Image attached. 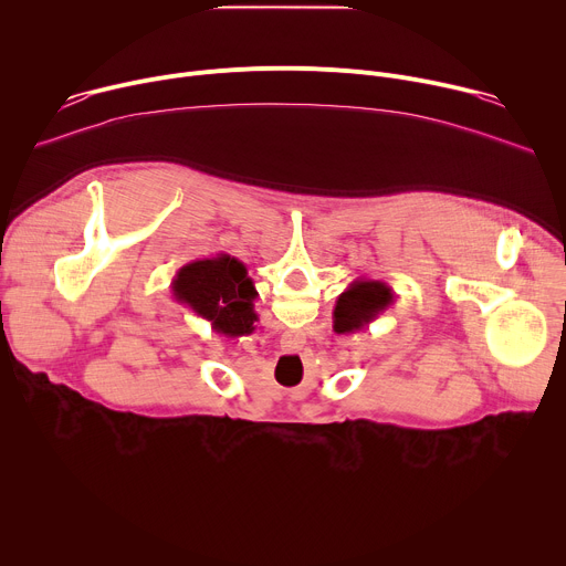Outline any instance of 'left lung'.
<instances>
[{"label": "left lung", "instance_id": "left-lung-1", "mask_svg": "<svg viewBox=\"0 0 566 566\" xmlns=\"http://www.w3.org/2000/svg\"><path fill=\"white\" fill-rule=\"evenodd\" d=\"M396 300V293L387 282L358 277L336 300L334 306V332L356 334L380 313H385Z\"/></svg>", "mask_w": 566, "mask_h": 566}]
</instances>
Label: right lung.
I'll return each mask as SVG.
<instances>
[{"mask_svg":"<svg viewBox=\"0 0 566 566\" xmlns=\"http://www.w3.org/2000/svg\"><path fill=\"white\" fill-rule=\"evenodd\" d=\"M172 289L177 300L208 319L217 334L239 338L255 332V289L239 260L223 253L195 260L179 269Z\"/></svg>","mask_w":566,"mask_h":566,"instance_id":"add662e5","label":"right lung"}]
</instances>
